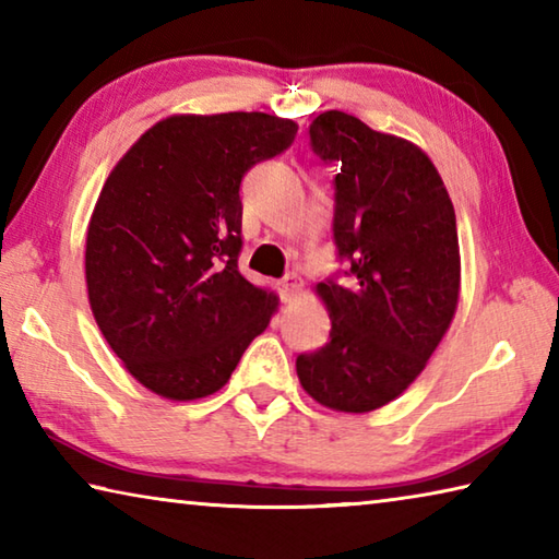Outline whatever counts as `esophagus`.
Listing matches in <instances>:
<instances>
[{
  "mask_svg": "<svg viewBox=\"0 0 559 559\" xmlns=\"http://www.w3.org/2000/svg\"><path fill=\"white\" fill-rule=\"evenodd\" d=\"M298 288H300V283H298V278L293 276V273H288L286 278L283 281H278V293H281V300L283 302H288L293 296H296L298 293Z\"/></svg>",
  "mask_w": 559,
  "mask_h": 559,
  "instance_id": "1",
  "label": "esophagus"
}]
</instances>
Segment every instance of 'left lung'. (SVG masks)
I'll list each match as a JSON object with an SVG mask.
<instances>
[{
	"label": "left lung",
	"mask_w": 559,
	"mask_h": 559,
	"mask_svg": "<svg viewBox=\"0 0 559 559\" xmlns=\"http://www.w3.org/2000/svg\"><path fill=\"white\" fill-rule=\"evenodd\" d=\"M308 132L313 153L337 169L333 241L345 269L318 283L330 340L300 353L296 370L316 402L362 414L400 396L451 325L456 212L437 167L406 140L343 110L320 112Z\"/></svg>",
	"instance_id": "obj_1"
}]
</instances>
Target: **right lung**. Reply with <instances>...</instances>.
<instances>
[{
  "label": "right lung",
  "instance_id": "right-lung-1",
  "mask_svg": "<svg viewBox=\"0 0 559 559\" xmlns=\"http://www.w3.org/2000/svg\"><path fill=\"white\" fill-rule=\"evenodd\" d=\"M298 126L269 112L173 116L132 145L100 189L86 236L91 310L128 372L159 396L229 382L278 298L239 273L241 179Z\"/></svg>",
  "mask_w": 559,
  "mask_h": 559
}]
</instances>
